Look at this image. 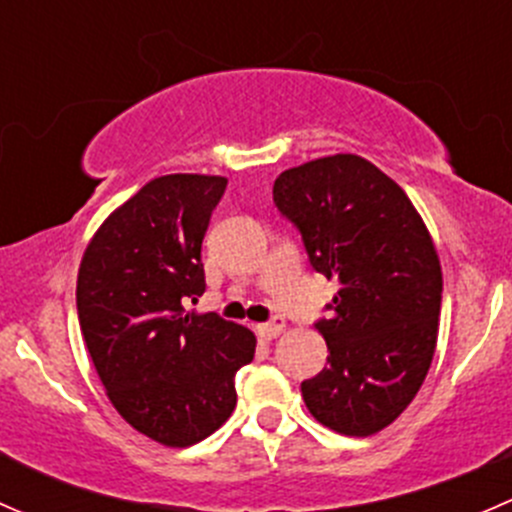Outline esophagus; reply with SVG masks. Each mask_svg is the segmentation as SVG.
Masks as SVG:
<instances>
[{"label": "esophagus", "mask_w": 512, "mask_h": 512, "mask_svg": "<svg viewBox=\"0 0 512 512\" xmlns=\"http://www.w3.org/2000/svg\"><path fill=\"white\" fill-rule=\"evenodd\" d=\"M255 329H257V334H260V337H265V339H275V337H280L282 329H285V317H272L270 322L257 324Z\"/></svg>", "instance_id": "esophagus-1"}]
</instances>
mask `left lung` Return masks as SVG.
Listing matches in <instances>:
<instances>
[{
    "instance_id": "left-lung-1",
    "label": "left lung",
    "mask_w": 512,
    "mask_h": 512,
    "mask_svg": "<svg viewBox=\"0 0 512 512\" xmlns=\"http://www.w3.org/2000/svg\"><path fill=\"white\" fill-rule=\"evenodd\" d=\"M309 265L339 282L314 327L327 366L302 381L309 414L344 436H371L414 401L438 339L443 277L409 195L352 153L289 168L272 188Z\"/></svg>"
}]
</instances>
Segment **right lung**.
<instances>
[{"mask_svg":"<svg viewBox=\"0 0 512 512\" xmlns=\"http://www.w3.org/2000/svg\"><path fill=\"white\" fill-rule=\"evenodd\" d=\"M225 188L220 175H160L103 220L79 267L81 334L108 399L170 448L223 426L255 356L250 329L183 307L205 292L200 247Z\"/></svg>","mask_w":512,"mask_h":512,"instance_id":"right-lung-1","label":"right lung"}]
</instances>
